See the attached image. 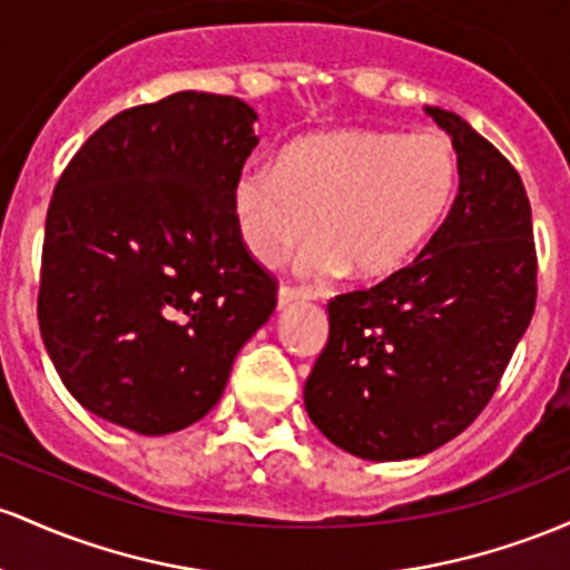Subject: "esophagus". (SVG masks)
<instances>
[{"label": "esophagus", "instance_id": "obj_1", "mask_svg": "<svg viewBox=\"0 0 570 570\" xmlns=\"http://www.w3.org/2000/svg\"><path fill=\"white\" fill-rule=\"evenodd\" d=\"M312 293L309 291H298V287H291V285H283L277 291V306L279 309H285V306L296 304V302H309Z\"/></svg>", "mask_w": 570, "mask_h": 570}]
</instances>
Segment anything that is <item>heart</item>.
<instances>
[{
	"instance_id": "1",
	"label": "heart",
	"mask_w": 570,
	"mask_h": 570,
	"mask_svg": "<svg viewBox=\"0 0 570 570\" xmlns=\"http://www.w3.org/2000/svg\"><path fill=\"white\" fill-rule=\"evenodd\" d=\"M458 156L441 134L338 129L293 142L279 164H250L236 177V232L258 264L302 255L309 277L353 268L382 279L404 268L450 213Z\"/></svg>"
}]
</instances>
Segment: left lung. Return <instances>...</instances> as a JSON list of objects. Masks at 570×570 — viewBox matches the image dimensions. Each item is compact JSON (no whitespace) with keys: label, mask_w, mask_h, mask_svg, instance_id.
Here are the masks:
<instances>
[{"label":"left lung","mask_w":570,"mask_h":570,"mask_svg":"<svg viewBox=\"0 0 570 570\" xmlns=\"http://www.w3.org/2000/svg\"><path fill=\"white\" fill-rule=\"evenodd\" d=\"M458 196L414 264L328 302V344L304 404L323 436L363 460H406L463 433L490 404L535 309V242L520 175L441 107Z\"/></svg>","instance_id":"obj_1"}]
</instances>
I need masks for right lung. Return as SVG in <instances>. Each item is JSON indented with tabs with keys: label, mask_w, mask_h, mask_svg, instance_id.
I'll list each match as a JSON object with an SVG mask.
<instances>
[{
	"label": "right lung",
	"mask_w": 570,
	"mask_h": 570,
	"mask_svg": "<svg viewBox=\"0 0 570 570\" xmlns=\"http://www.w3.org/2000/svg\"><path fill=\"white\" fill-rule=\"evenodd\" d=\"M255 120L236 96L171 94L107 120L56 183L37 317L96 417L142 436L194 425L277 306L232 213Z\"/></svg>",
	"instance_id": "right-lung-1"
}]
</instances>
